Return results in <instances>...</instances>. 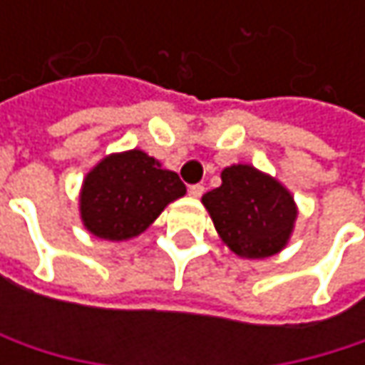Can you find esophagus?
<instances>
[{
	"label": "esophagus",
	"instance_id": "1",
	"mask_svg": "<svg viewBox=\"0 0 365 365\" xmlns=\"http://www.w3.org/2000/svg\"><path fill=\"white\" fill-rule=\"evenodd\" d=\"M190 196H194V198H198V196H202V192H205V185H200V183H194V185H190Z\"/></svg>",
	"mask_w": 365,
	"mask_h": 365
}]
</instances>
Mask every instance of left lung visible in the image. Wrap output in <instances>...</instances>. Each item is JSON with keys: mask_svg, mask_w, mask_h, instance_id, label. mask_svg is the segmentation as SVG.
I'll return each mask as SVG.
<instances>
[{"mask_svg": "<svg viewBox=\"0 0 365 365\" xmlns=\"http://www.w3.org/2000/svg\"><path fill=\"white\" fill-rule=\"evenodd\" d=\"M220 239L247 259L279 254L289 243L298 217L292 192L252 165L222 171V185L202 196Z\"/></svg>", "mask_w": 365, "mask_h": 365, "instance_id": "1", "label": "left lung"}]
</instances>
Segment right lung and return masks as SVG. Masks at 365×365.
I'll use <instances>...</instances> for the list:
<instances>
[{
    "label": "right lung",
    "mask_w": 365,
    "mask_h": 365,
    "mask_svg": "<svg viewBox=\"0 0 365 365\" xmlns=\"http://www.w3.org/2000/svg\"><path fill=\"white\" fill-rule=\"evenodd\" d=\"M185 194L175 171L148 156L126 150L99 160L80 190V217L97 239L128 241L154 224L165 207Z\"/></svg>",
    "instance_id": "obj_1"
}]
</instances>
